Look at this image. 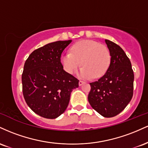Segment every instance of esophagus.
Masks as SVG:
<instances>
[{"mask_svg":"<svg viewBox=\"0 0 148 148\" xmlns=\"http://www.w3.org/2000/svg\"><path fill=\"white\" fill-rule=\"evenodd\" d=\"M84 84H85L84 81H79V85L80 86H82V85Z\"/></svg>","mask_w":148,"mask_h":148,"instance_id":"esophagus-1","label":"esophagus"}]
</instances>
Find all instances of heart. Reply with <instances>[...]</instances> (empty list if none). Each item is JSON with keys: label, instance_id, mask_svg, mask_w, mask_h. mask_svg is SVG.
Here are the masks:
<instances>
[{"label": "heart", "instance_id": "heart-1", "mask_svg": "<svg viewBox=\"0 0 148 148\" xmlns=\"http://www.w3.org/2000/svg\"><path fill=\"white\" fill-rule=\"evenodd\" d=\"M111 53L106 46L93 40H81L71 47L70 53L61 56V63L69 74L79 68L78 75L82 79H98L108 70L111 64Z\"/></svg>", "mask_w": 148, "mask_h": 148}]
</instances>
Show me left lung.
Listing matches in <instances>:
<instances>
[{
  "instance_id": "obj_1",
  "label": "left lung",
  "mask_w": 148,
  "mask_h": 148,
  "mask_svg": "<svg viewBox=\"0 0 148 148\" xmlns=\"http://www.w3.org/2000/svg\"><path fill=\"white\" fill-rule=\"evenodd\" d=\"M111 53V64L103 76L90 83L88 101L93 109L105 118L117 115L132 99L134 75L132 64L123 49L105 40Z\"/></svg>"
}]
</instances>
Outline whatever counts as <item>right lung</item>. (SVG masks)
I'll list each match as a JSON object with an SVG mask.
<instances>
[{"label": "right lung", "instance_id": "obj_1", "mask_svg": "<svg viewBox=\"0 0 148 148\" xmlns=\"http://www.w3.org/2000/svg\"><path fill=\"white\" fill-rule=\"evenodd\" d=\"M72 40L47 44L30 53L24 64L22 89L25 102L37 115L55 119L68 106L79 80L66 72L60 61L64 49Z\"/></svg>", "mask_w": 148, "mask_h": 148}]
</instances>
